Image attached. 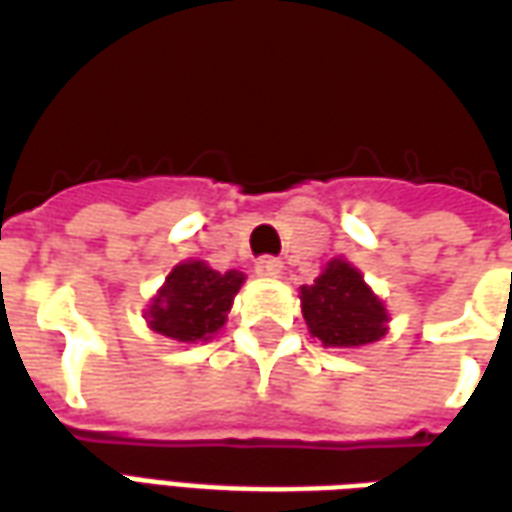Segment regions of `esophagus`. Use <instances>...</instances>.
Instances as JSON below:
<instances>
[{
  "label": "esophagus",
  "mask_w": 512,
  "mask_h": 512,
  "mask_svg": "<svg viewBox=\"0 0 512 512\" xmlns=\"http://www.w3.org/2000/svg\"><path fill=\"white\" fill-rule=\"evenodd\" d=\"M281 270H284V264L278 262L275 256H262V259L256 262V275H259V278H278Z\"/></svg>",
  "instance_id": "obj_1"
}]
</instances>
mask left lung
Masks as SVG:
<instances>
[{"label": "left lung", "instance_id": "obj_1", "mask_svg": "<svg viewBox=\"0 0 512 512\" xmlns=\"http://www.w3.org/2000/svg\"><path fill=\"white\" fill-rule=\"evenodd\" d=\"M300 306L308 331L322 347H364L386 336V306L344 259L328 262L314 284L300 286Z\"/></svg>", "mask_w": 512, "mask_h": 512}]
</instances>
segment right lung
<instances>
[{
  "label": "right lung",
  "instance_id": "add662e5",
  "mask_svg": "<svg viewBox=\"0 0 512 512\" xmlns=\"http://www.w3.org/2000/svg\"><path fill=\"white\" fill-rule=\"evenodd\" d=\"M242 281L237 270L217 273L206 262L176 264L148 306V325L173 342H206L226 325Z\"/></svg>",
  "mask_w": 512,
  "mask_h": 512
}]
</instances>
